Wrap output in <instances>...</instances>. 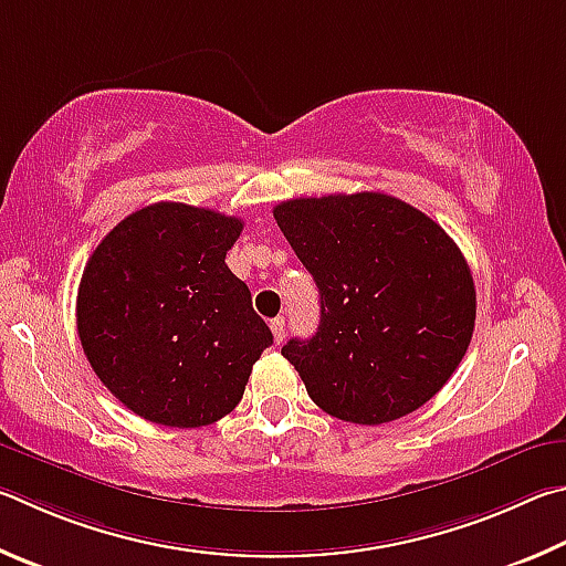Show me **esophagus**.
<instances>
[{
    "instance_id": "obj_1",
    "label": "esophagus",
    "mask_w": 566,
    "mask_h": 566,
    "mask_svg": "<svg viewBox=\"0 0 566 566\" xmlns=\"http://www.w3.org/2000/svg\"><path fill=\"white\" fill-rule=\"evenodd\" d=\"M271 333H273V340L275 343H283V338H285V321L281 318V315L271 321Z\"/></svg>"
}]
</instances>
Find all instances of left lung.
Wrapping results in <instances>:
<instances>
[{"mask_svg":"<svg viewBox=\"0 0 566 566\" xmlns=\"http://www.w3.org/2000/svg\"><path fill=\"white\" fill-rule=\"evenodd\" d=\"M321 291V325L283 345L333 418L382 424L422 408L462 363L474 283L458 243L388 193L293 198L273 208Z\"/></svg>","mask_w":566,"mask_h":566,"instance_id":"1","label":"left lung"}]
</instances>
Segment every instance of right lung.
<instances>
[{"mask_svg": "<svg viewBox=\"0 0 566 566\" xmlns=\"http://www.w3.org/2000/svg\"><path fill=\"white\" fill-rule=\"evenodd\" d=\"M243 221L161 201L126 216L88 258L76 331L96 378L138 418L201 428L243 398L273 333L226 265Z\"/></svg>", "mask_w": 566, "mask_h": 566, "instance_id": "obj_1", "label": "right lung"}]
</instances>
